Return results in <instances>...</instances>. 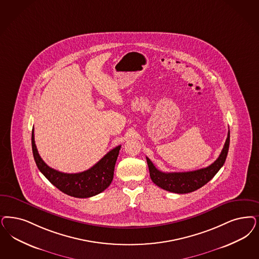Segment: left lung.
Segmentation results:
<instances>
[{
    "instance_id": "1",
    "label": "left lung",
    "mask_w": 259,
    "mask_h": 259,
    "mask_svg": "<svg viewBox=\"0 0 259 259\" xmlns=\"http://www.w3.org/2000/svg\"><path fill=\"white\" fill-rule=\"evenodd\" d=\"M229 146L230 130L228 132V137L223 149L217 160L207 167L189 172H161L158 168H156L153 162L146 157L152 182L159 188L179 194L195 191L205 186L206 183H208L223 166L228 156Z\"/></svg>"
}]
</instances>
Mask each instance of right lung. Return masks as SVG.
<instances>
[{
	"label": "right lung",
	"instance_id": "right-lung-1",
	"mask_svg": "<svg viewBox=\"0 0 259 259\" xmlns=\"http://www.w3.org/2000/svg\"><path fill=\"white\" fill-rule=\"evenodd\" d=\"M31 145L34 161L38 169L54 187L67 195L75 198H89L99 194L111 185L114 178V169L121 145L108 152L90 169L79 173H63L46 164L36 148L34 131L32 129Z\"/></svg>",
	"mask_w": 259,
	"mask_h": 259
}]
</instances>
